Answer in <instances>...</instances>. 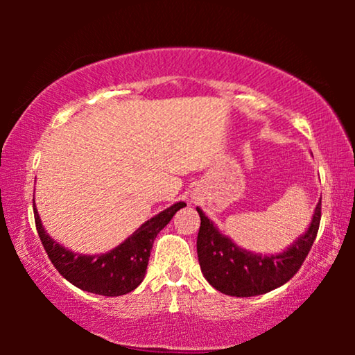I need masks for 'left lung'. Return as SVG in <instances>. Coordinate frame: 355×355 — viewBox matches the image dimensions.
Returning a JSON list of instances; mask_svg holds the SVG:
<instances>
[{
    "mask_svg": "<svg viewBox=\"0 0 355 355\" xmlns=\"http://www.w3.org/2000/svg\"><path fill=\"white\" fill-rule=\"evenodd\" d=\"M197 211L200 215L197 255L205 279L226 295L252 297L279 288L297 273L317 237L322 218V198L317 203L305 234L276 255H260L241 249L230 237L218 231L200 208H197Z\"/></svg>",
    "mask_w": 355,
    "mask_h": 355,
    "instance_id": "obj_1",
    "label": "left lung"
}]
</instances>
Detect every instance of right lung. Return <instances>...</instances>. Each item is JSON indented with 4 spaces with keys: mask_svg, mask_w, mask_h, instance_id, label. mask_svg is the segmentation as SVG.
<instances>
[{
    "mask_svg": "<svg viewBox=\"0 0 355 355\" xmlns=\"http://www.w3.org/2000/svg\"><path fill=\"white\" fill-rule=\"evenodd\" d=\"M184 207H186L184 202L174 203L144 223L123 244L100 255H82L67 250L66 247L51 239L45 231L35 207H33V215H35V226L48 259L51 260L62 278L87 293L116 297V295L130 293L142 283L155 237L171 221L176 211Z\"/></svg>",
    "mask_w": 355,
    "mask_h": 355,
    "instance_id": "right-lung-1",
    "label": "right lung"
}]
</instances>
